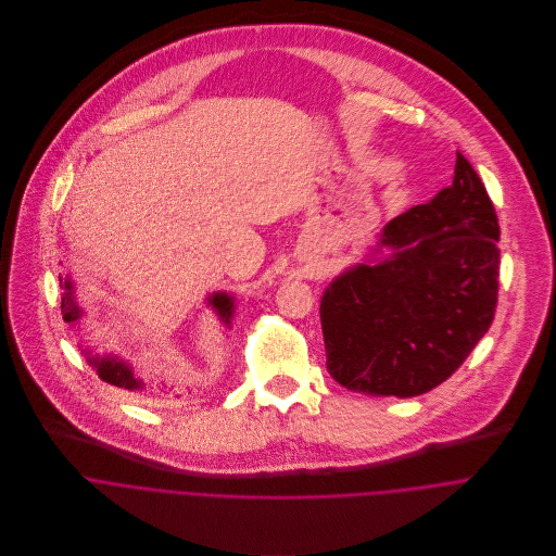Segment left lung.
Returning <instances> with one entry per match:
<instances>
[{
  "label": "left lung",
  "mask_w": 556,
  "mask_h": 556,
  "mask_svg": "<svg viewBox=\"0 0 556 556\" xmlns=\"http://www.w3.org/2000/svg\"><path fill=\"white\" fill-rule=\"evenodd\" d=\"M498 236L494 205L458 152L452 186L390 220L323 291L329 375L368 396H421L447 381L494 318Z\"/></svg>",
  "instance_id": "obj_1"
}]
</instances>
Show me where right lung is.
<instances>
[{"instance_id":"add662e5","label":"right lung","mask_w":556,"mask_h":556,"mask_svg":"<svg viewBox=\"0 0 556 556\" xmlns=\"http://www.w3.org/2000/svg\"><path fill=\"white\" fill-rule=\"evenodd\" d=\"M60 287H62V315L64 320L71 325V329H75L83 338V329H85V323L83 318L87 317V313L83 311V306L77 300V291H75V282L71 278V274H64L60 276ZM207 304L212 306V311L218 315V318L231 327V318L236 313V300L233 295H229L227 291H218L214 295L207 298ZM80 353L85 355L87 364L98 372V377L104 381V383H111L115 388H122V390H128V392H148L150 386H156V390L160 392H173V386H168L164 379H160V383H148L143 377L135 375L132 366L113 355V353H93L91 346H79ZM154 381V379H150Z\"/></svg>"}]
</instances>
